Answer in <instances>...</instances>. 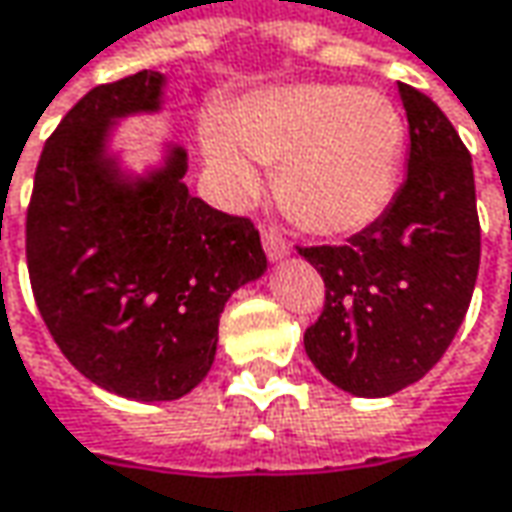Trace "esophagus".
<instances>
[{
  "mask_svg": "<svg viewBox=\"0 0 512 512\" xmlns=\"http://www.w3.org/2000/svg\"><path fill=\"white\" fill-rule=\"evenodd\" d=\"M262 245H265V253L270 262H279V259H285L287 253H290L287 239H282V233H276V230H265L262 233Z\"/></svg>",
  "mask_w": 512,
  "mask_h": 512,
  "instance_id": "1",
  "label": "esophagus"
}]
</instances>
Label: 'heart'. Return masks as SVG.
Masks as SVG:
<instances>
[{
  "instance_id": "b5f03b06",
  "label": "heart",
  "mask_w": 512,
  "mask_h": 512,
  "mask_svg": "<svg viewBox=\"0 0 512 512\" xmlns=\"http://www.w3.org/2000/svg\"><path fill=\"white\" fill-rule=\"evenodd\" d=\"M207 130L205 162L227 199L262 185L273 168L279 205L307 230L342 236L390 205L404 153V119L379 90L302 82L256 90Z\"/></svg>"
}]
</instances>
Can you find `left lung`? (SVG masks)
<instances>
[{"mask_svg":"<svg viewBox=\"0 0 512 512\" xmlns=\"http://www.w3.org/2000/svg\"><path fill=\"white\" fill-rule=\"evenodd\" d=\"M410 125L407 179L347 245L299 247L325 279L305 350L327 382L382 399L419 382L450 347L482 256L473 162L442 108L399 82Z\"/></svg>","mask_w":512,"mask_h":512,"instance_id":"left-lung-1","label":"left lung"}]
</instances>
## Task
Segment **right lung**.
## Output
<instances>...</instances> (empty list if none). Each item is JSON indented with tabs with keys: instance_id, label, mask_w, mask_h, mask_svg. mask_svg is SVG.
Here are the masks:
<instances>
[{
	"instance_id": "right-lung-1",
	"label": "right lung",
	"mask_w": 512,
	"mask_h": 512,
	"mask_svg": "<svg viewBox=\"0 0 512 512\" xmlns=\"http://www.w3.org/2000/svg\"><path fill=\"white\" fill-rule=\"evenodd\" d=\"M165 73L85 93L53 130L28 207V273L53 342L85 379L173 402L216 359L227 299L267 270L259 230L190 196L187 153L133 176L110 153L119 119L162 110Z\"/></svg>"
}]
</instances>
